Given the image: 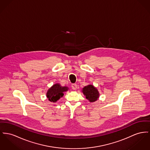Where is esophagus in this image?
Instances as JSON below:
<instances>
[{"instance_id":"esophagus-1","label":"esophagus","mask_w":150,"mask_h":150,"mask_svg":"<svg viewBox=\"0 0 150 150\" xmlns=\"http://www.w3.org/2000/svg\"><path fill=\"white\" fill-rule=\"evenodd\" d=\"M71 88H72V89H73V90H76L77 88V84H76V83H73V84H71Z\"/></svg>"}]
</instances>
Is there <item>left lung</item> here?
<instances>
[{"label":"left lung","mask_w":150,"mask_h":150,"mask_svg":"<svg viewBox=\"0 0 150 150\" xmlns=\"http://www.w3.org/2000/svg\"><path fill=\"white\" fill-rule=\"evenodd\" d=\"M82 91L84 96H85L86 98L89 100L90 102H95L99 98L100 94L98 91L92 85H89L85 86L82 89Z\"/></svg>","instance_id":"1"}]
</instances>
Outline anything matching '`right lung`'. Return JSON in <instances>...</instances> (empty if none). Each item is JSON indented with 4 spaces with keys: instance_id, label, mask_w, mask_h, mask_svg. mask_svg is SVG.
<instances>
[{
    "instance_id": "add662e5",
    "label": "right lung",
    "mask_w": 150,
    "mask_h": 150,
    "mask_svg": "<svg viewBox=\"0 0 150 150\" xmlns=\"http://www.w3.org/2000/svg\"><path fill=\"white\" fill-rule=\"evenodd\" d=\"M68 90V87L61 86L59 83H56L48 90L47 97L50 102H56L64 96V93Z\"/></svg>"
}]
</instances>
